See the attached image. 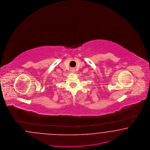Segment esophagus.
<instances>
[{"label":"esophagus","instance_id":"1","mask_svg":"<svg viewBox=\"0 0 150 150\" xmlns=\"http://www.w3.org/2000/svg\"><path fill=\"white\" fill-rule=\"evenodd\" d=\"M73 69H71V70H72V71H73Z\"/></svg>","mask_w":150,"mask_h":150}]
</instances>
